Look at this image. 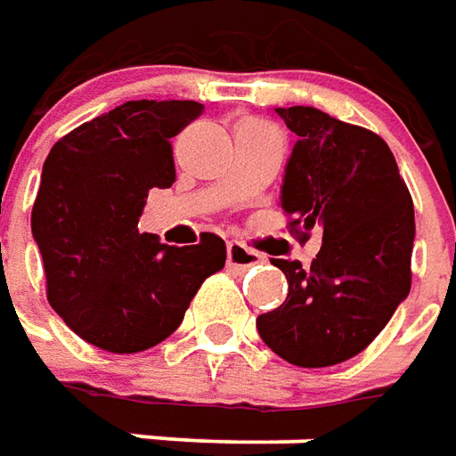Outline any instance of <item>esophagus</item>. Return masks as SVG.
I'll use <instances>...</instances> for the list:
<instances>
[{"label": "esophagus", "mask_w": 456, "mask_h": 456, "mask_svg": "<svg viewBox=\"0 0 456 456\" xmlns=\"http://www.w3.org/2000/svg\"><path fill=\"white\" fill-rule=\"evenodd\" d=\"M259 261H264L259 251L249 249V247H244V244H239V241H229L227 244V264L232 269H237V272H247L251 266H256Z\"/></svg>", "instance_id": "esophagus-1"}]
</instances>
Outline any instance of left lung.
Returning a JSON list of instances; mask_svg holds the SVG:
<instances>
[{
    "instance_id": "8db88e82",
    "label": "left lung",
    "mask_w": 456,
    "mask_h": 456,
    "mask_svg": "<svg viewBox=\"0 0 456 456\" xmlns=\"http://www.w3.org/2000/svg\"><path fill=\"white\" fill-rule=\"evenodd\" d=\"M273 110L296 133L281 209L323 244L311 269L272 259L289 296L256 328L283 361L326 368L368 348L410 294L415 209L380 135L311 106Z\"/></svg>"
}]
</instances>
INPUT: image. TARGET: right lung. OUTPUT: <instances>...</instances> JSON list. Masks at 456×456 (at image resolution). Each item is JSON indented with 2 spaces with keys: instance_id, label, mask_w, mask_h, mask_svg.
<instances>
[{
  "instance_id": "obj_1",
  "label": "right lung",
  "mask_w": 456,
  "mask_h": 456,
  "mask_svg": "<svg viewBox=\"0 0 456 456\" xmlns=\"http://www.w3.org/2000/svg\"><path fill=\"white\" fill-rule=\"evenodd\" d=\"M197 101H128L63 135L41 170L31 234L51 308L76 336L110 353L165 340L227 247L205 232L195 247L138 232L152 187L175 183L170 138L202 113Z\"/></svg>"
}]
</instances>
